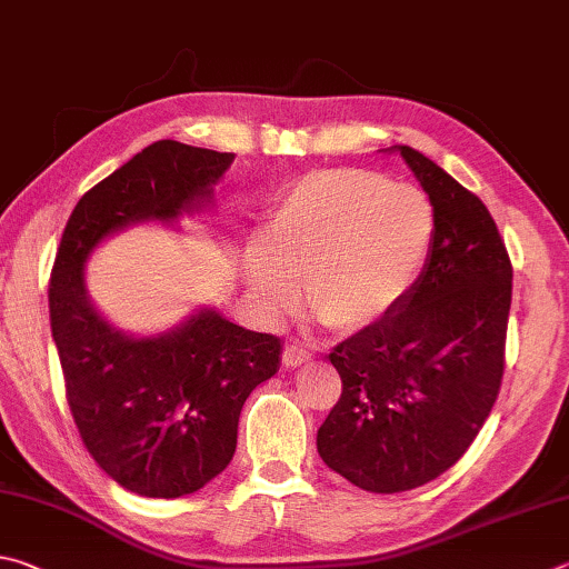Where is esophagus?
I'll return each instance as SVG.
<instances>
[{
    "label": "esophagus",
    "mask_w": 569,
    "mask_h": 569,
    "mask_svg": "<svg viewBox=\"0 0 569 569\" xmlns=\"http://www.w3.org/2000/svg\"><path fill=\"white\" fill-rule=\"evenodd\" d=\"M282 360H284L287 367H300V365H305V362H310L312 355H310V350H305L302 345H295V342H292V345L284 347Z\"/></svg>",
    "instance_id": "34e87169"
}]
</instances>
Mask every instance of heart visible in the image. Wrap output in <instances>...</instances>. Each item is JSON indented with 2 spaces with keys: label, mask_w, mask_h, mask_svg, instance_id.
<instances>
[{
  "label": "heart",
  "mask_w": 569,
  "mask_h": 569,
  "mask_svg": "<svg viewBox=\"0 0 569 569\" xmlns=\"http://www.w3.org/2000/svg\"><path fill=\"white\" fill-rule=\"evenodd\" d=\"M435 239V209L422 189L367 169L305 174L267 224L272 259H259L252 287L269 312L290 310L295 279L332 330L352 332L400 305Z\"/></svg>",
  "instance_id": "1"
}]
</instances>
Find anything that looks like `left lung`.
<instances>
[{"instance_id": "obj_1", "label": "left lung", "mask_w": 569, "mask_h": 569, "mask_svg": "<svg viewBox=\"0 0 569 569\" xmlns=\"http://www.w3.org/2000/svg\"><path fill=\"white\" fill-rule=\"evenodd\" d=\"M435 209V239L405 300L330 352L342 395L317 430L327 467L367 492L450 470L500 395L512 262L490 209L432 159L397 147Z\"/></svg>"}]
</instances>
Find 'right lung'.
I'll list each match as a JSON object with an SVG mask.
<instances>
[{
  "label": "right lung",
  "instance_id": "right-lung-1",
  "mask_svg": "<svg viewBox=\"0 0 569 569\" xmlns=\"http://www.w3.org/2000/svg\"><path fill=\"white\" fill-rule=\"evenodd\" d=\"M232 152L159 139L79 199L49 277L67 402L94 462L142 497L192 495L232 460L242 405L279 370L282 342L214 310L159 337L109 327L87 300L84 259L132 222L202 207Z\"/></svg>",
  "mask_w": 569,
  "mask_h": 569
}]
</instances>
